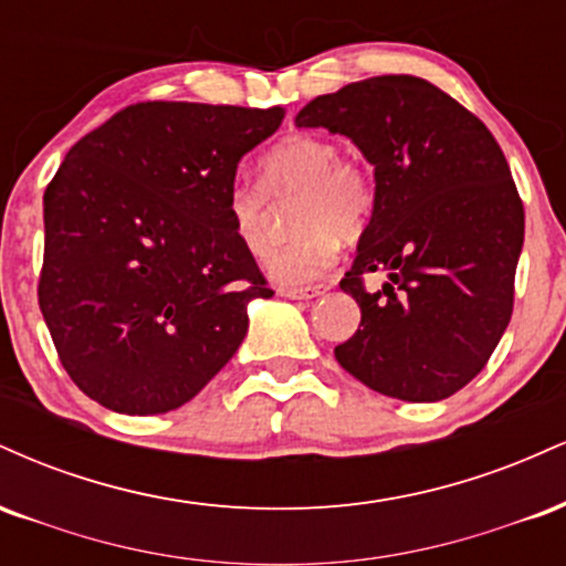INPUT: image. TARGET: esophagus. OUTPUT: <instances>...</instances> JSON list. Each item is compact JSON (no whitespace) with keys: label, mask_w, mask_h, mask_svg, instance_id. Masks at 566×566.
I'll use <instances>...</instances> for the list:
<instances>
[{"label":"esophagus","mask_w":566,"mask_h":566,"mask_svg":"<svg viewBox=\"0 0 566 566\" xmlns=\"http://www.w3.org/2000/svg\"><path fill=\"white\" fill-rule=\"evenodd\" d=\"M324 292H327V287H324V284H316V287H282L279 295L292 297V301H311V297H319Z\"/></svg>","instance_id":"34e87169"}]
</instances>
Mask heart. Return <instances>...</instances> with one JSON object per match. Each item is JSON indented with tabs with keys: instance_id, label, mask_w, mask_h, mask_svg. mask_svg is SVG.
Returning a JSON list of instances; mask_svg holds the SVG:
<instances>
[{
	"instance_id": "1",
	"label": "heart",
	"mask_w": 566,
	"mask_h": 566,
	"mask_svg": "<svg viewBox=\"0 0 566 566\" xmlns=\"http://www.w3.org/2000/svg\"><path fill=\"white\" fill-rule=\"evenodd\" d=\"M297 193L292 226L297 237L271 258L282 284H305L327 274L340 258V237L359 239L373 220L375 175L367 161L340 157L327 135H290L261 159V184L237 180L226 193V218L237 242L263 261L274 250L271 199Z\"/></svg>"
}]
</instances>
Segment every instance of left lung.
Masks as SVG:
<instances>
[{"mask_svg":"<svg viewBox=\"0 0 566 566\" xmlns=\"http://www.w3.org/2000/svg\"><path fill=\"white\" fill-rule=\"evenodd\" d=\"M297 127L348 135L375 165L373 220L340 279L361 308L335 359L373 391L439 401L490 361L513 314L524 205L497 140L437 84L386 74L319 95ZM386 270L378 293L364 276Z\"/></svg>","mask_w":566,"mask_h":566,"instance_id":"1","label":"left lung"}]
</instances>
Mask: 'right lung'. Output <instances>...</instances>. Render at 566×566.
Here are the masks:
<instances>
[{
    "label": "right lung",
    "instance_id": "add662e5",
    "mask_svg": "<svg viewBox=\"0 0 566 566\" xmlns=\"http://www.w3.org/2000/svg\"><path fill=\"white\" fill-rule=\"evenodd\" d=\"M282 108L148 101L66 154L44 191L39 308L76 388L125 415L184 407L237 354L247 303L271 297L226 193Z\"/></svg>",
    "mask_w": 566,
    "mask_h": 566
}]
</instances>
